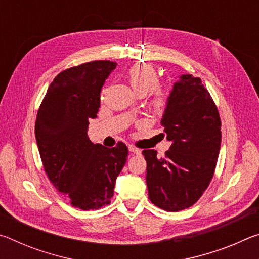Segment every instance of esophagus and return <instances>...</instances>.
Instances as JSON below:
<instances>
[{
    "instance_id": "esophagus-1",
    "label": "esophagus",
    "mask_w": 259,
    "mask_h": 259,
    "mask_svg": "<svg viewBox=\"0 0 259 259\" xmlns=\"http://www.w3.org/2000/svg\"><path fill=\"white\" fill-rule=\"evenodd\" d=\"M128 148H129V152H130V153H134V154H140V152H142V151L139 150V148L135 147V146H133V145H129Z\"/></svg>"
}]
</instances>
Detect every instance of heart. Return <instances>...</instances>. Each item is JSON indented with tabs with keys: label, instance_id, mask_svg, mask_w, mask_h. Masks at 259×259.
<instances>
[{
	"label": "heart",
	"instance_id": "heart-1",
	"mask_svg": "<svg viewBox=\"0 0 259 259\" xmlns=\"http://www.w3.org/2000/svg\"><path fill=\"white\" fill-rule=\"evenodd\" d=\"M126 80L138 96H144L150 91L148 107L153 113L161 114L164 111L169 100V94L159 85V73L153 65H134L126 71Z\"/></svg>",
	"mask_w": 259,
	"mask_h": 259
}]
</instances>
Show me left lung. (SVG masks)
Wrapping results in <instances>:
<instances>
[{"label":"left lung","instance_id":"left-lung-1","mask_svg":"<svg viewBox=\"0 0 259 259\" xmlns=\"http://www.w3.org/2000/svg\"><path fill=\"white\" fill-rule=\"evenodd\" d=\"M161 124L172 144L163 157L154 150L143 151L148 198L156 207L176 212L192 207L207 190L221 150V117L200 77H179Z\"/></svg>","mask_w":259,"mask_h":259}]
</instances>
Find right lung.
<instances>
[{
  "mask_svg": "<svg viewBox=\"0 0 259 259\" xmlns=\"http://www.w3.org/2000/svg\"><path fill=\"white\" fill-rule=\"evenodd\" d=\"M116 63L95 60L59 73L43 98L35 137L43 168L57 191L77 209L97 210L111 202L128 147L108 148L88 137L97 116L100 91Z\"/></svg>",
  "mask_w": 259,
  "mask_h": 259,
  "instance_id": "add662e5",
  "label": "right lung"
}]
</instances>
